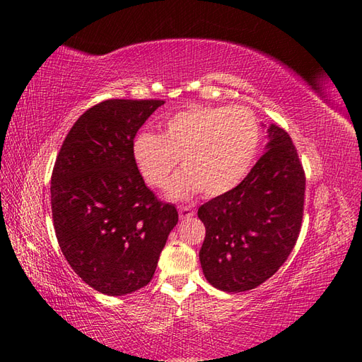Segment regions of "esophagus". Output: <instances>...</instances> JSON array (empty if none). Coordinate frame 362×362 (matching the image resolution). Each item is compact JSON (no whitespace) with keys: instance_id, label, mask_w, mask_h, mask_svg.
Instances as JSON below:
<instances>
[{"instance_id":"obj_1","label":"esophagus","mask_w":362,"mask_h":362,"mask_svg":"<svg viewBox=\"0 0 362 362\" xmlns=\"http://www.w3.org/2000/svg\"><path fill=\"white\" fill-rule=\"evenodd\" d=\"M179 214H180V219H189L194 216V211L191 206H179Z\"/></svg>"}]
</instances>
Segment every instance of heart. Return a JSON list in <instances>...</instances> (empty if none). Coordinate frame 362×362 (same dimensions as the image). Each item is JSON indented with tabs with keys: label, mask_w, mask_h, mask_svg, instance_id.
<instances>
[{
	"label": "heart",
	"mask_w": 362,
	"mask_h": 362,
	"mask_svg": "<svg viewBox=\"0 0 362 362\" xmlns=\"http://www.w3.org/2000/svg\"><path fill=\"white\" fill-rule=\"evenodd\" d=\"M259 140L258 121L247 109L196 105L168 118L158 135H138L132 156L152 188L166 187L180 158L183 169L169 183V199H188L199 191L218 197L245 179Z\"/></svg>",
	"instance_id": "obj_1"
}]
</instances>
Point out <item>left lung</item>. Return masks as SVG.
<instances>
[{"label": "left lung", "instance_id": "1", "mask_svg": "<svg viewBox=\"0 0 362 362\" xmlns=\"http://www.w3.org/2000/svg\"><path fill=\"white\" fill-rule=\"evenodd\" d=\"M266 130L264 153L245 179L197 211L206 228L199 252L204 275L226 292L249 291L271 279L302 227L305 174L297 151L279 126Z\"/></svg>", "mask_w": 362, "mask_h": 362}]
</instances>
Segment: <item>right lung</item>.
<instances>
[{"label":"right lung","instance_id":"add662e5","mask_svg":"<svg viewBox=\"0 0 362 362\" xmlns=\"http://www.w3.org/2000/svg\"><path fill=\"white\" fill-rule=\"evenodd\" d=\"M165 104L160 99H109L74 122L52 169L56 236L73 271L105 296L146 286L168 235L179 221L135 166L134 138Z\"/></svg>","mask_w":362,"mask_h":362}]
</instances>
